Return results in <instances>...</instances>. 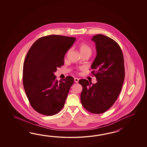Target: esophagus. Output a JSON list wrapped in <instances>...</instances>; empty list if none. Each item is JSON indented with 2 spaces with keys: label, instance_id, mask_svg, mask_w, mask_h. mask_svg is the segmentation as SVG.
<instances>
[{
  "label": "esophagus",
  "instance_id": "obj_1",
  "mask_svg": "<svg viewBox=\"0 0 147 147\" xmlns=\"http://www.w3.org/2000/svg\"><path fill=\"white\" fill-rule=\"evenodd\" d=\"M74 80H75V81L76 83H78V81L79 80V79L78 78H75V79H74Z\"/></svg>",
  "mask_w": 147,
  "mask_h": 147
}]
</instances>
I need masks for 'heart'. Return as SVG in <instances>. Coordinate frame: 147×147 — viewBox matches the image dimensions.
Here are the masks:
<instances>
[{"label": "heart", "instance_id": "1", "mask_svg": "<svg viewBox=\"0 0 147 147\" xmlns=\"http://www.w3.org/2000/svg\"><path fill=\"white\" fill-rule=\"evenodd\" d=\"M78 49L80 53H91L92 52L91 47L85 43H81L79 44L78 46Z\"/></svg>", "mask_w": 147, "mask_h": 147}]
</instances>
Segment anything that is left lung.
<instances>
[{"mask_svg":"<svg viewBox=\"0 0 147 147\" xmlns=\"http://www.w3.org/2000/svg\"><path fill=\"white\" fill-rule=\"evenodd\" d=\"M91 40L96 44L97 55L91 68L97 79L92 84L81 79L80 95L82 105L90 113L100 114L106 112L115 102L122 89L125 79L124 59L119 45L103 34L94 36Z\"/></svg>","mask_w":147,"mask_h":147,"instance_id":"1","label":"left lung"}]
</instances>
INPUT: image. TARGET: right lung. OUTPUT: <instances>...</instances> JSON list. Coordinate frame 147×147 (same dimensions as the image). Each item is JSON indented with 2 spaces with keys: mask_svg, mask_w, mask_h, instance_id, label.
<instances>
[{
  "mask_svg": "<svg viewBox=\"0 0 147 147\" xmlns=\"http://www.w3.org/2000/svg\"><path fill=\"white\" fill-rule=\"evenodd\" d=\"M76 38L52 34L36 41L23 66V85L30 104L46 116L59 113L65 105L74 79L67 76L58 81L54 73L64 65V57Z\"/></svg>",
  "mask_w": 147,
  "mask_h": 147,
  "instance_id": "1",
  "label": "right lung"
}]
</instances>
